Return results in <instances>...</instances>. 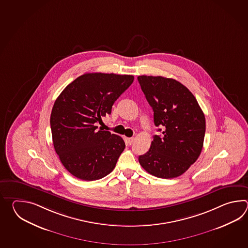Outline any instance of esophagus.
Wrapping results in <instances>:
<instances>
[{
	"label": "esophagus",
	"instance_id": "1",
	"mask_svg": "<svg viewBox=\"0 0 248 248\" xmlns=\"http://www.w3.org/2000/svg\"><path fill=\"white\" fill-rule=\"evenodd\" d=\"M134 140H135V139H134L133 137H128V138H126V141H127V143H128V144H132V143L134 142Z\"/></svg>",
	"mask_w": 248,
	"mask_h": 248
}]
</instances>
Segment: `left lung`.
<instances>
[{"instance_id": "obj_1", "label": "left lung", "mask_w": 248, "mask_h": 248, "mask_svg": "<svg viewBox=\"0 0 248 248\" xmlns=\"http://www.w3.org/2000/svg\"><path fill=\"white\" fill-rule=\"evenodd\" d=\"M137 79L153 108L155 126L163 127L161 136L153 137L147 153L139 156V163L158 178L180 176L201 155L206 132L205 115L195 96L179 81L146 75Z\"/></svg>"}]
</instances>
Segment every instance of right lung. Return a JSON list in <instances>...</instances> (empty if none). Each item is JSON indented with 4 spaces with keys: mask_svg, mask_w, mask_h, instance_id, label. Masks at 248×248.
Masks as SVG:
<instances>
[{
    "mask_svg": "<svg viewBox=\"0 0 248 248\" xmlns=\"http://www.w3.org/2000/svg\"><path fill=\"white\" fill-rule=\"evenodd\" d=\"M133 75L93 73L66 86L53 106V144L61 163L75 177L98 180L110 174L125 149L122 137L96 126L133 83Z\"/></svg>",
    "mask_w": 248,
    "mask_h": 248,
    "instance_id": "1",
    "label": "right lung"
}]
</instances>
